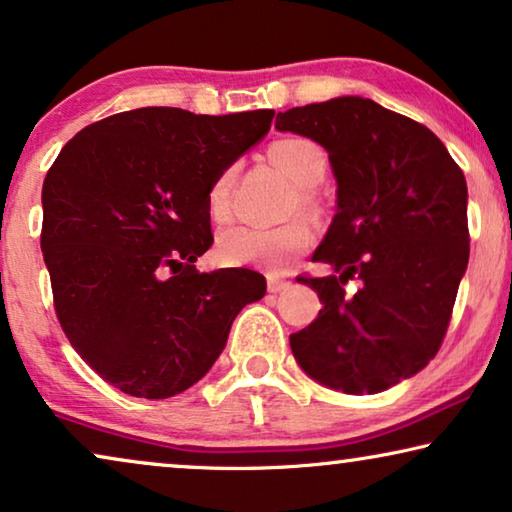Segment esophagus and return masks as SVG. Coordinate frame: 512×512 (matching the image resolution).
I'll return each mask as SVG.
<instances>
[{"mask_svg":"<svg viewBox=\"0 0 512 512\" xmlns=\"http://www.w3.org/2000/svg\"><path fill=\"white\" fill-rule=\"evenodd\" d=\"M289 279H282V277H268V291L270 293H282L284 289H289Z\"/></svg>","mask_w":512,"mask_h":512,"instance_id":"1","label":"esophagus"}]
</instances>
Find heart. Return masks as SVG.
Returning a JSON list of instances; mask_svg holds the SVG:
<instances>
[{
    "instance_id": "obj_1",
    "label": "heart",
    "mask_w": 512,
    "mask_h": 512,
    "mask_svg": "<svg viewBox=\"0 0 512 512\" xmlns=\"http://www.w3.org/2000/svg\"><path fill=\"white\" fill-rule=\"evenodd\" d=\"M270 158L300 188L296 207L300 205L307 212H312L317 207L312 188H317L328 172L326 151L307 137H284L270 146ZM233 179L235 170L228 167L209 186L207 207L212 219L219 223L230 216ZM312 240V228L303 219L286 221L275 228L230 226L216 237V254H219L221 263L233 265V268H265L282 272L293 258L312 247Z\"/></svg>"
}]
</instances>
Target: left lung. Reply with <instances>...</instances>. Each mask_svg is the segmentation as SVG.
Segmentation results:
<instances>
[{"label": "left lung", "instance_id": "8db88e82", "mask_svg": "<svg viewBox=\"0 0 512 512\" xmlns=\"http://www.w3.org/2000/svg\"><path fill=\"white\" fill-rule=\"evenodd\" d=\"M275 125L324 146L338 181V214L312 256L333 275L298 277L324 307L291 335V352L345 394L394 387L438 354L450 326L471 251L464 172L426 125L363 97L289 109Z\"/></svg>", "mask_w": 512, "mask_h": 512}]
</instances>
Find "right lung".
Here are the masks:
<instances>
[{
  "mask_svg": "<svg viewBox=\"0 0 512 512\" xmlns=\"http://www.w3.org/2000/svg\"><path fill=\"white\" fill-rule=\"evenodd\" d=\"M272 109L198 116L144 107L69 139L41 191L53 307L81 359L123 394L170 398L226 347L265 277L200 272L212 247L207 193L270 130Z\"/></svg>",
  "mask_w": 512,
  "mask_h": 512,
  "instance_id": "1",
  "label": "right lung"
}]
</instances>
